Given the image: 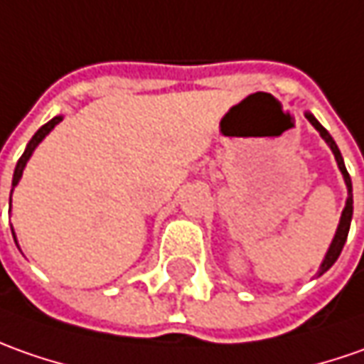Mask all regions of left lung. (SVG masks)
<instances>
[{"mask_svg":"<svg viewBox=\"0 0 364 364\" xmlns=\"http://www.w3.org/2000/svg\"><path fill=\"white\" fill-rule=\"evenodd\" d=\"M306 119L313 124L314 128L318 130V134L324 138V142L331 146V150L335 154L336 158V164L341 168V172H343V176H345V182H347V188H348V198H347V206H345V210H343V216H341V224H338V228H336V234H335V240H333V245L328 248V252L324 256L323 260V267H321V272L318 274H323L326 272L328 268L333 267L336 262V258L341 255V250H343V246L347 242V236H348V228H350V218H353V184H350V176H348L347 168H345V162H343V156L338 152V146L335 144V140L331 138V134L324 130L323 126L316 122L313 114H306Z\"/></svg>","mask_w":364,"mask_h":364,"instance_id":"8db88e82","label":"left lung"}]
</instances>
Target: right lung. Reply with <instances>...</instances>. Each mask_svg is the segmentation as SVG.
I'll return each instance as SVG.
<instances>
[{
	"label": "right lung",
	"instance_id": "add662e5",
	"mask_svg": "<svg viewBox=\"0 0 364 364\" xmlns=\"http://www.w3.org/2000/svg\"><path fill=\"white\" fill-rule=\"evenodd\" d=\"M60 122H62V116H55V118L50 119L48 124H43L40 130L33 134V138L29 140L28 148H26V152L21 154V158L17 160L16 172H14V182H11L14 186H16L17 182H19V178H21V174H23V168H26V164H28V160H29V156H31V152L36 150V146H38V144H40L41 140H43V138H46V136H48V134H50L53 128H55V124H60Z\"/></svg>",
	"mask_w": 364,
	"mask_h": 364
}]
</instances>
